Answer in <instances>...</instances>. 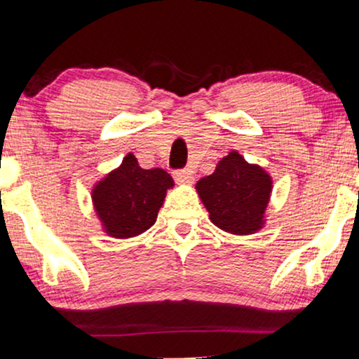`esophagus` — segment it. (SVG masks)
Here are the masks:
<instances>
[{
    "label": "esophagus",
    "instance_id": "obj_1",
    "mask_svg": "<svg viewBox=\"0 0 359 359\" xmlns=\"http://www.w3.org/2000/svg\"><path fill=\"white\" fill-rule=\"evenodd\" d=\"M174 179H175L179 184H192L194 174H192V170H189V169L175 170V172H174Z\"/></svg>",
    "mask_w": 359,
    "mask_h": 359
}]
</instances>
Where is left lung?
Segmentation results:
<instances>
[{"instance_id": "obj_1", "label": "left lung", "mask_w": 359, "mask_h": 359, "mask_svg": "<svg viewBox=\"0 0 359 359\" xmlns=\"http://www.w3.org/2000/svg\"><path fill=\"white\" fill-rule=\"evenodd\" d=\"M215 226L229 235H255L266 224L272 177L264 167L250 164L238 151L228 152L213 174L195 184Z\"/></svg>"}]
</instances>
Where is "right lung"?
Listing matches in <instances>:
<instances>
[{
    "label": "right lung",
    "mask_w": 359,
    "mask_h": 359,
    "mask_svg": "<svg viewBox=\"0 0 359 359\" xmlns=\"http://www.w3.org/2000/svg\"><path fill=\"white\" fill-rule=\"evenodd\" d=\"M174 179L164 169H142L133 152L92 189V203L103 233L116 240L140 236L156 223Z\"/></svg>",
    "instance_id": "obj_1"
}]
</instances>
